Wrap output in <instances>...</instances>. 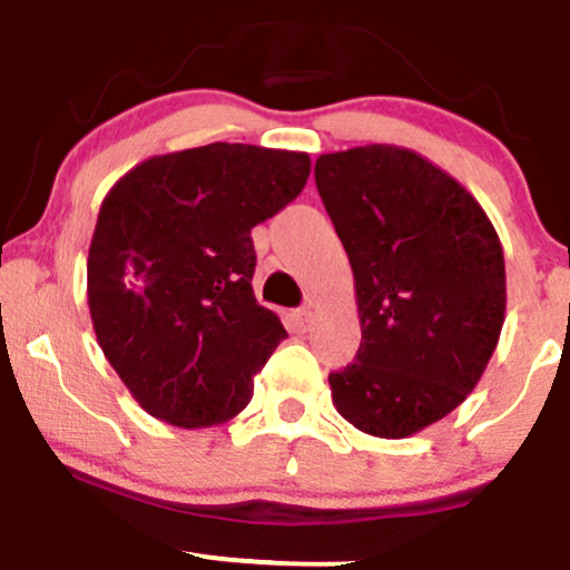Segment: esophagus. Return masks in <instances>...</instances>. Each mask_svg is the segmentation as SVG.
I'll list each match as a JSON object with an SVG mask.
<instances>
[{
  "instance_id": "obj_1",
  "label": "esophagus",
  "mask_w": 570,
  "mask_h": 570,
  "mask_svg": "<svg viewBox=\"0 0 570 570\" xmlns=\"http://www.w3.org/2000/svg\"><path fill=\"white\" fill-rule=\"evenodd\" d=\"M312 317H314V312L309 309V306H301V309L293 312V320H296V327H298V331H309Z\"/></svg>"
}]
</instances>
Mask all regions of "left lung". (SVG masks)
<instances>
[{
    "instance_id": "1",
    "label": "left lung",
    "mask_w": 570,
    "mask_h": 570,
    "mask_svg": "<svg viewBox=\"0 0 570 570\" xmlns=\"http://www.w3.org/2000/svg\"><path fill=\"white\" fill-rule=\"evenodd\" d=\"M314 180L350 256L363 341L327 376L333 405L400 440L466 400L507 309L499 234L456 178L390 144L323 154Z\"/></svg>"
}]
</instances>
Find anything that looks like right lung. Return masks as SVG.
I'll list each match as a JSON object with an SVG mask.
<instances>
[{
  "label": "right lung",
  "instance_id": "add662e5",
  "mask_svg": "<svg viewBox=\"0 0 570 570\" xmlns=\"http://www.w3.org/2000/svg\"><path fill=\"white\" fill-rule=\"evenodd\" d=\"M304 151L207 144L132 167L100 203L87 304L100 350L154 419L224 424L287 333L253 296L250 229L298 197Z\"/></svg>",
  "mask_w": 570,
  "mask_h": 570
}]
</instances>
